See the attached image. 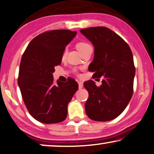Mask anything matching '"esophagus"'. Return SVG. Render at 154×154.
<instances>
[{
  "label": "esophagus",
  "instance_id": "obj_1",
  "mask_svg": "<svg viewBox=\"0 0 154 154\" xmlns=\"http://www.w3.org/2000/svg\"><path fill=\"white\" fill-rule=\"evenodd\" d=\"M79 89H81L83 87V83H82V82L81 81H79Z\"/></svg>",
  "mask_w": 154,
  "mask_h": 154
}]
</instances>
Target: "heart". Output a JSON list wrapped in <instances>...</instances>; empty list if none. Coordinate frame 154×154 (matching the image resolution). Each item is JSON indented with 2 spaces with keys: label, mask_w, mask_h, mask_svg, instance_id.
<instances>
[{
  "label": "heart",
  "mask_w": 154,
  "mask_h": 154,
  "mask_svg": "<svg viewBox=\"0 0 154 154\" xmlns=\"http://www.w3.org/2000/svg\"><path fill=\"white\" fill-rule=\"evenodd\" d=\"M75 47H76V49L79 50V52L80 54H82L84 51L86 50L87 49H88L89 47H90L91 46H90V45L87 43V42H78L76 45H75ZM65 51L64 52L63 56H65Z\"/></svg>",
  "instance_id": "heart-1"
}]
</instances>
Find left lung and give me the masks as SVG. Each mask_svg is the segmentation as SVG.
<instances>
[{
	"instance_id": "1",
	"label": "left lung",
	"mask_w": 154,
	"mask_h": 154,
	"mask_svg": "<svg viewBox=\"0 0 154 154\" xmlns=\"http://www.w3.org/2000/svg\"><path fill=\"white\" fill-rule=\"evenodd\" d=\"M94 47V58L90 63L94 76H103L100 86L93 80L84 82L89 98L85 112L90 119L109 121L118 117L128 105L134 91L135 66L128 44L105 27L80 29Z\"/></svg>"
}]
</instances>
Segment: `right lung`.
<instances>
[{"label": "right lung", "instance_id": "add662e5", "mask_svg": "<svg viewBox=\"0 0 154 154\" xmlns=\"http://www.w3.org/2000/svg\"><path fill=\"white\" fill-rule=\"evenodd\" d=\"M76 34L67 29L47 31L32 39L23 54L18 84L28 112L42 123L65 120L68 103L79 89L74 79L55 83L52 75Z\"/></svg>", "mask_w": 154, "mask_h": 154}]
</instances>
